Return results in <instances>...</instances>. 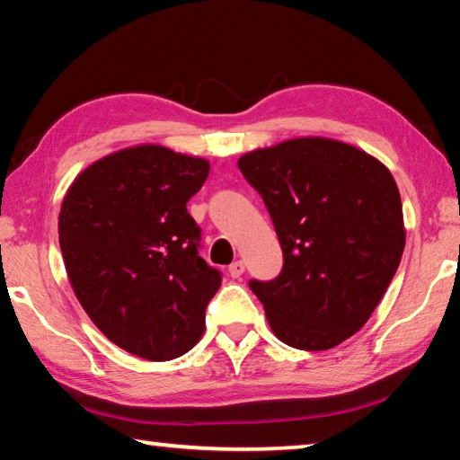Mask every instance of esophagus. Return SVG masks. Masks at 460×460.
Returning <instances> with one entry per match:
<instances>
[{
    "mask_svg": "<svg viewBox=\"0 0 460 460\" xmlns=\"http://www.w3.org/2000/svg\"><path fill=\"white\" fill-rule=\"evenodd\" d=\"M243 271H245V263L241 261V260L233 261L231 266H229V274H231V278H239L241 274H243Z\"/></svg>",
    "mask_w": 460,
    "mask_h": 460,
    "instance_id": "34e87169",
    "label": "esophagus"
}]
</instances>
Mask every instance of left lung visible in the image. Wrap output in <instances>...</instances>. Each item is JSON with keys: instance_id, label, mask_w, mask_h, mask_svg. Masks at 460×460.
<instances>
[{"instance_id": "8db88e82", "label": "left lung", "mask_w": 460, "mask_h": 460, "mask_svg": "<svg viewBox=\"0 0 460 460\" xmlns=\"http://www.w3.org/2000/svg\"><path fill=\"white\" fill-rule=\"evenodd\" d=\"M237 166L274 221L284 268L249 288L276 337L326 351L361 329L400 266L406 229L389 170L329 137H294L247 152Z\"/></svg>"}]
</instances>
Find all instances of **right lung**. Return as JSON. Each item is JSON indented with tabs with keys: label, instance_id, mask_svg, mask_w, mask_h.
I'll use <instances>...</instances> for the list:
<instances>
[{
	"label": "right lung",
	"instance_id": "add662e5",
	"mask_svg": "<svg viewBox=\"0 0 460 460\" xmlns=\"http://www.w3.org/2000/svg\"><path fill=\"white\" fill-rule=\"evenodd\" d=\"M211 164L164 146H134L75 178L58 241L84 313L123 351L170 361L197 345L221 271L199 255L186 211Z\"/></svg>",
	"mask_w": 460,
	"mask_h": 460
}]
</instances>
